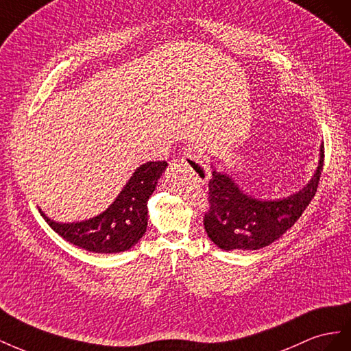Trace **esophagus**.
<instances>
[{
	"mask_svg": "<svg viewBox=\"0 0 351 351\" xmlns=\"http://www.w3.org/2000/svg\"><path fill=\"white\" fill-rule=\"evenodd\" d=\"M181 163L193 170V172L197 175V178L199 179V182H204L208 179L210 172L204 163V160L202 158V156H198L195 152H193L191 148L185 149L181 157Z\"/></svg>",
	"mask_w": 351,
	"mask_h": 351,
	"instance_id": "obj_1",
	"label": "esophagus"
}]
</instances>
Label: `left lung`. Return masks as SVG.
Segmentation results:
<instances>
[{
    "label": "left lung",
    "instance_id": "obj_1",
    "mask_svg": "<svg viewBox=\"0 0 351 351\" xmlns=\"http://www.w3.org/2000/svg\"><path fill=\"white\" fill-rule=\"evenodd\" d=\"M324 145L313 178L298 193L279 199H257L245 194L234 179L213 169L208 181V207L204 229L222 250H258L281 238L291 228L317 191L324 169Z\"/></svg>",
    "mask_w": 351,
    "mask_h": 351
}]
</instances>
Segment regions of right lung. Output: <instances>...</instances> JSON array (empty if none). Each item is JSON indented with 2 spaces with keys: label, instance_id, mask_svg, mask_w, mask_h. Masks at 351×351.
I'll return each mask as SVG.
<instances>
[{
  "label": "right lung",
  "instance_id": "obj_1",
  "mask_svg": "<svg viewBox=\"0 0 351 351\" xmlns=\"http://www.w3.org/2000/svg\"><path fill=\"white\" fill-rule=\"evenodd\" d=\"M166 162H147L139 166L110 207L89 220L58 223L41 216L60 237L93 253H120L134 247L147 231V202L156 189Z\"/></svg>",
  "mask_w": 351,
  "mask_h": 351
}]
</instances>
